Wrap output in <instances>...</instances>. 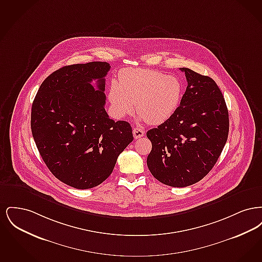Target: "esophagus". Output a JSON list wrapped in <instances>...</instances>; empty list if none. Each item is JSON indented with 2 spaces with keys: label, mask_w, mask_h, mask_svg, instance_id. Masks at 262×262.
<instances>
[{
  "label": "esophagus",
  "mask_w": 262,
  "mask_h": 262,
  "mask_svg": "<svg viewBox=\"0 0 262 262\" xmlns=\"http://www.w3.org/2000/svg\"><path fill=\"white\" fill-rule=\"evenodd\" d=\"M133 134H134V137H135V138H137V139L143 137V136L145 135L144 130H143L142 128H140V127H135V128H134V130H133Z\"/></svg>",
  "instance_id": "1"
}]
</instances>
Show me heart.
<instances>
[{"label":"heart","instance_id":"b5f03b06","mask_svg":"<svg viewBox=\"0 0 262 262\" xmlns=\"http://www.w3.org/2000/svg\"><path fill=\"white\" fill-rule=\"evenodd\" d=\"M183 85L174 75L148 69H125L113 82L109 101L114 117L122 119L137 112L151 125H160L177 111L182 99Z\"/></svg>","mask_w":262,"mask_h":262}]
</instances>
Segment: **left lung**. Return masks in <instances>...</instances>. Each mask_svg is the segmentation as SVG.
<instances>
[{
	"label": "left lung",
	"mask_w": 262,
	"mask_h": 262,
	"mask_svg": "<svg viewBox=\"0 0 262 262\" xmlns=\"http://www.w3.org/2000/svg\"><path fill=\"white\" fill-rule=\"evenodd\" d=\"M187 86L174 115L151 128L147 166L164 185L185 187L200 182L211 171L229 134V113L223 94L211 77L190 69Z\"/></svg>",
	"instance_id": "left-lung-1"
}]
</instances>
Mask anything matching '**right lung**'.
<instances>
[{
  "mask_svg": "<svg viewBox=\"0 0 262 262\" xmlns=\"http://www.w3.org/2000/svg\"><path fill=\"white\" fill-rule=\"evenodd\" d=\"M106 62L66 66L40 85L31 108V132L51 173L78 189L103 183L134 140L132 126L109 118ZM97 80L98 88L91 84Z\"/></svg>",
  "mask_w": 262,
  "mask_h": 262,
  "instance_id": "1",
  "label": "right lung"
}]
</instances>
